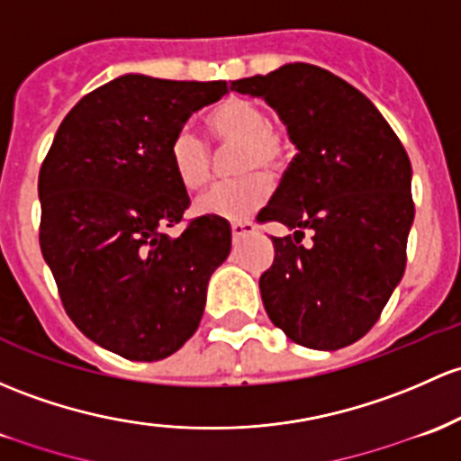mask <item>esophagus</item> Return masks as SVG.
Returning <instances> with one entry per match:
<instances>
[{"instance_id": "esophagus-1", "label": "esophagus", "mask_w": 461, "mask_h": 461, "mask_svg": "<svg viewBox=\"0 0 461 461\" xmlns=\"http://www.w3.org/2000/svg\"><path fill=\"white\" fill-rule=\"evenodd\" d=\"M254 230H256V227H254V222H251V221H236V222H231V239L240 240L243 236L251 234Z\"/></svg>"}]
</instances>
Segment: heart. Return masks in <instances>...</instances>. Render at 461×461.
<instances>
[{
  "label": "heart",
  "mask_w": 461,
  "mask_h": 461,
  "mask_svg": "<svg viewBox=\"0 0 461 461\" xmlns=\"http://www.w3.org/2000/svg\"><path fill=\"white\" fill-rule=\"evenodd\" d=\"M212 139L221 148L234 145L231 172L239 174L231 181L212 185L196 198V212L222 221H243L269 198L271 178L287 163L289 137L280 125L271 123L254 101L230 96L207 116ZM167 157L174 174L187 190H198L212 176L214 154L210 143L198 137L192 128L174 132L167 145Z\"/></svg>",
  "instance_id": "b5f03b06"
}]
</instances>
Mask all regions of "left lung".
I'll use <instances>...</instances> for the list:
<instances>
[{
	"instance_id": "1",
	"label": "left lung",
	"mask_w": 461,
	"mask_h": 461,
	"mask_svg": "<svg viewBox=\"0 0 461 461\" xmlns=\"http://www.w3.org/2000/svg\"><path fill=\"white\" fill-rule=\"evenodd\" d=\"M231 90L267 101L298 149L256 216L294 231L271 236L274 263L258 283L265 312L303 347L353 345L404 276L415 216L409 154L375 105L324 68L287 64Z\"/></svg>"
}]
</instances>
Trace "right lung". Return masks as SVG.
I'll return each instance as SVG.
<instances>
[{
  "mask_svg": "<svg viewBox=\"0 0 461 461\" xmlns=\"http://www.w3.org/2000/svg\"><path fill=\"white\" fill-rule=\"evenodd\" d=\"M227 92L225 81L119 77L66 114L39 169V245L66 313L125 360H163L185 345L230 256L222 218H192L176 239L166 231L190 207L167 145Z\"/></svg>",
  "mask_w": 461,
  "mask_h": 461,
  "instance_id": "right-lung-1",
  "label": "right lung"
}]
</instances>
